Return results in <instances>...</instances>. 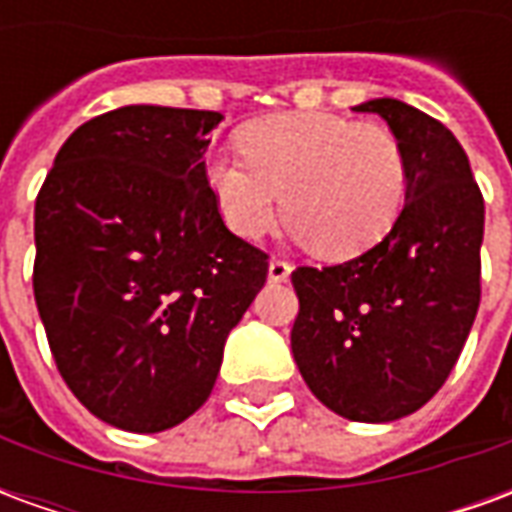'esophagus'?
Instances as JSON below:
<instances>
[{
  "label": "esophagus",
  "mask_w": 512,
  "mask_h": 512,
  "mask_svg": "<svg viewBox=\"0 0 512 512\" xmlns=\"http://www.w3.org/2000/svg\"><path fill=\"white\" fill-rule=\"evenodd\" d=\"M290 266L288 260H282V257H271V263H268V279H274V282H285L290 277Z\"/></svg>",
  "instance_id": "esophagus-1"
}]
</instances>
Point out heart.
I'll use <instances>...</instances> for the list:
<instances>
[{
    "instance_id": "b5f03b06",
    "label": "heart",
    "mask_w": 512,
    "mask_h": 512,
    "mask_svg": "<svg viewBox=\"0 0 512 512\" xmlns=\"http://www.w3.org/2000/svg\"><path fill=\"white\" fill-rule=\"evenodd\" d=\"M241 156L211 153L205 183L227 227L260 238L277 219L321 257L345 260L373 249L406 205L408 164L386 126L326 112L252 120L238 134Z\"/></svg>"
}]
</instances>
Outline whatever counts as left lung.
<instances>
[{"mask_svg":"<svg viewBox=\"0 0 512 512\" xmlns=\"http://www.w3.org/2000/svg\"><path fill=\"white\" fill-rule=\"evenodd\" d=\"M376 112L403 145L406 205L381 244L348 263L299 266L293 359L312 395L354 422H392L436 395L480 307L485 202L447 126L395 98Z\"/></svg>","mask_w":512,"mask_h":512,"instance_id":"1","label":"left lung"}]
</instances>
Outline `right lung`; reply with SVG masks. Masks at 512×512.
<instances>
[{
    "mask_svg": "<svg viewBox=\"0 0 512 512\" xmlns=\"http://www.w3.org/2000/svg\"><path fill=\"white\" fill-rule=\"evenodd\" d=\"M219 112L123 106L68 136L35 200L32 288L60 376L131 433L208 400L268 255L227 230L205 183Z\"/></svg>",
    "mask_w": 512,
    "mask_h": 512,
    "instance_id": "right-lung-1",
    "label": "right lung"
}]
</instances>
